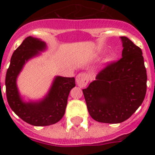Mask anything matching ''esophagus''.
<instances>
[{"mask_svg":"<svg viewBox=\"0 0 155 155\" xmlns=\"http://www.w3.org/2000/svg\"><path fill=\"white\" fill-rule=\"evenodd\" d=\"M77 84L80 87H84L88 83V77L85 73H81L76 77Z\"/></svg>","mask_w":155,"mask_h":155,"instance_id":"esophagus-1","label":"esophagus"}]
</instances>
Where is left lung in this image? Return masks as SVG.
<instances>
[{"label":"left lung","instance_id":"8db88e82","mask_svg":"<svg viewBox=\"0 0 155 155\" xmlns=\"http://www.w3.org/2000/svg\"><path fill=\"white\" fill-rule=\"evenodd\" d=\"M122 58L108 64L82 90L90 116L105 124H120L136 112L147 91V71L140 48L121 36Z\"/></svg>","mask_w":155,"mask_h":155}]
</instances>
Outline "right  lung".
I'll use <instances>...</instances> for the list:
<instances>
[{
  "mask_svg": "<svg viewBox=\"0 0 155 155\" xmlns=\"http://www.w3.org/2000/svg\"><path fill=\"white\" fill-rule=\"evenodd\" d=\"M46 49L45 42L27 37L12 54L5 78L7 99L11 109L21 120L35 127L50 126L60 121L65 113L70 91L75 87L74 78L57 76L44 98L39 101L23 100L17 87L18 76L25 63Z\"/></svg>",
  "mask_w": 155,
  "mask_h": 155,
  "instance_id": "right-lung-1",
  "label": "right lung"
}]
</instances>
